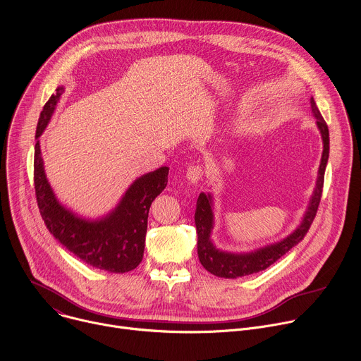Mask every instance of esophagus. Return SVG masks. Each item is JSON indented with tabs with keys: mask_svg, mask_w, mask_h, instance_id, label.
Here are the masks:
<instances>
[{
	"mask_svg": "<svg viewBox=\"0 0 361 361\" xmlns=\"http://www.w3.org/2000/svg\"><path fill=\"white\" fill-rule=\"evenodd\" d=\"M202 174H204V170L201 166H190L187 169V173H185V177L190 183L192 184H197L201 178H202Z\"/></svg>",
	"mask_w": 361,
	"mask_h": 361,
	"instance_id": "34e87169",
	"label": "esophagus"
}]
</instances>
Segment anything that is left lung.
Wrapping results in <instances>:
<instances>
[{
    "mask_svg": "<svg viewBox=\"0 0 361 361\" xmlns=\"http://www.w3.org/2000/svg\"><path fill=\"white\" fill-rule=\"evenodd\" d=\"M312 110L314 117L317 118V126L322 131L323 137V157L322 164L319 169V178L316 184L314 194L312 197L310 205H308V210L304 216V220L301 226L290 234L283 241L257 250L254 252L248 254H231V252H223L217 250L213 243L210 241V233L213 228V212H212V197L205 195L201 192L197 200V209H195V227L198 234V243H197V252L198 259L202 267L209 273L224 277V279H237L243 276H250L252 273H259L274 264L280 257H283L287 251H290L295 244H298L304 235L307 234L308 228H310L317 210L319 204L323 194V185H324V171L329 160V149H330V137H329V127L320 114V110L317 109L314 98L312 97Z\"/></svg>",
    "mask_w": 361,
    "mask_h": 361,
    "instance_id": "8db88e82",
    "label": "left lung"
}]
</instances>
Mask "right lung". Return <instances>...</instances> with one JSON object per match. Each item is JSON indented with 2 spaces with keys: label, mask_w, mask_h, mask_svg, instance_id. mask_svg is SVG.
<instances>
[{
  "label": "right lung",
  "mask_w": 361,
  "mask_h": 361,
  "mask_svg": "<svg viewBox=\"0 0 361 361\" xmlns=\"http://www.w3.org/2000/svg\"><path fill=\"white\" fill-rule=\"evenodd\" d=\"M64 88L59 87L41 111L35 137L48 124ZM169 169L161 167L133 183L118 207L99 221H85L66 210L56 200L42 167L39 141L34 151V187L39 214L67 250L84 263L111 273L134 270L142 260L149 205L167 185Z\"/></svg>",
  "instance_id": "obj_1"
}]
</instances>
